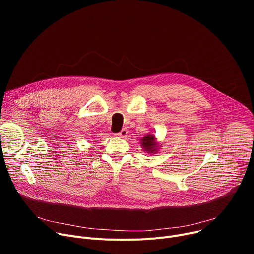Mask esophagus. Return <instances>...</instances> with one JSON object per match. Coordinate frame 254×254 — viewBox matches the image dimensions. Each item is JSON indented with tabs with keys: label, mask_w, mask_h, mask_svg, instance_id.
Returning a JSON list of instances; mask_svg holds the SVG:
<instances>
[{
	"label": "esophagus",
	"mask_w": 254,
	"mask_h": 254,
	"mask_svg": "<svg viewBox=\"0 0 254 254\" xmlns=\"http://www.w3.org/2000/svg\"><path fill=\"white\" fill-rule=\"evenodd\" d=\"M127 135H128V130L127 128H124L122 131H119L118 134H116V136L120 138H127Z\"/></svg>",
	"instance_id": "obj_1"
}]
</instances>
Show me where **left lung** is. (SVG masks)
Here are the masks:
<instances>
[{"mask_svg": "<svg viewBox=\"0 0 254 254\" xmlns=\"http://www.w3.org/2000/svg\"><path fill=\"white\" fill-rule=\"evenodd\" d=\"M140 144L145 152L147 153H155L158 150L159 145L155 141V137L153 134H147L140 139Z\"/></svg>", "mask_w": 254, "mask_h": 254, "instance_id": "obj_1", "label": "left lung"}]
</instances>
